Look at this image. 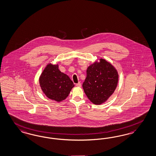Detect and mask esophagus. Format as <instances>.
I'll use <instances>...</instances> for the list:
<instances>
[{"label":"esophagus","instance_id":"34e87169","mask_svg":"<svg viewBox=\"0 0 156 156\" xmlns=\"http://www.w3.org/2000/svg\"><path fill=\"white\" fill-rule=\"evenodd\" d=\"M76 86H77V87H81V83L80 82H79L78 83H77L76 84Z\"/></svg>","mask_w":156,"mask_h":156}]
</instances>
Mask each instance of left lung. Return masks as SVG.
<instances>
[{
	"label": "left lung",
	"mask_w": 156,
	"mask_h": 156,
	"mask_svg": "<svg viewBox=\"0 0 156 156\" xmlns=\"http://www.w3.org/2000/svg\"><path fill=\"white\" fill-rule=\"evenodd\" d=\"M88 67L82 87L87 98L94 104L107 101L116 88L119 75L112 65L104 59Z\"/></svg>",
	"instance_id": "left-lung-1"
}]
</instances>
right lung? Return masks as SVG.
<instances>
[{
    "mask_svg": "<svg viewBox=\"0 0 156 156\" xmlns=\"http://www.w3.org/2000/svg\"><path fill=\"white\" fill-rule=\"evenodd\" d=\"M39 82L46 96L57 102L66 99L74 86L69 76L59 70L58 65H47L40 77Z\"/></svg>",
    "mask_w": 156,
    "mask_h": 156,
    "instance_id": "obj_1",
    "label": "right lung"
}]
</instances>
